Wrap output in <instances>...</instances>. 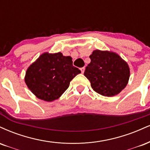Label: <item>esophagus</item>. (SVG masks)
Here are the masks:
<instances>
[{"mask_svg": "<svg viewBox=\"0 0 150 150\" xmlns=\"http://www.w3.org/2000/svg\"><path fill=\"white\" fill-rule=\"evenodd\" d=\"M81 71V73L83 74L84 73V71H85V67H81L80 69Z\"/></svg>", "mask_w": 150, "mask_h": 150, "instance_id": "esophagus-1", "label": "esophagus"}]
</instances>
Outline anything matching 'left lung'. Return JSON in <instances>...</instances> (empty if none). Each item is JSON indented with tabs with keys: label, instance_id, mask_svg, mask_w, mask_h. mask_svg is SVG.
<instances>
[{
	"label": "left lung",
	"instance_id": "obj_1",
	"mask_svg": "<svg viewBox=\"0 0 150 150\" xmlns=\"http://www.w3.org/2000/svg\"><path fill=\"white\" fill-rule=\"evenodd\" d=\"M89 57L91 61L86 67L84 76L96 92L112 97L125 88L130 77V69L119 54L96 50Z\"/></svg>",
	"mask_w": 150,
	"mask_h": 150
}]
</instances>
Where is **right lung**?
<instances>
[{"label": "right lung", "instance_id": "right-lung-1", "mask_svg": "<svg viewBox=\"0 0 150 150\" xmlns=\"http://www.w3.org/2000/svg\"><path fill=\"white\" fill-rule=\"evenodd\" d=\"M72 64L70 56H63L61 52H45L26 70V86L40 100H57L68 88L72 79L81 73Z\"/></svg>", "mask_w": 150, "mask_h": 150}]
</instances>
